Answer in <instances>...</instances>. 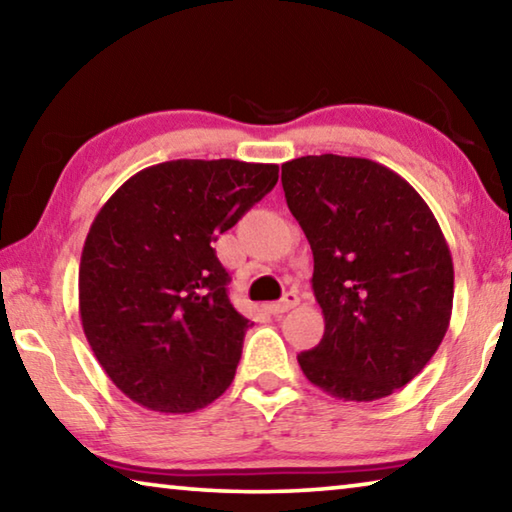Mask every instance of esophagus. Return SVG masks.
I'll use <instances>...</instances> for the list:
<instances>
[{"mask_svg":"<svg viewBox=\"0 0 512 512\" xmlns=\"http://www.w3.org/2000/svg\"><path fill=\"white\" fill-rule=\"evenodd\" d=\"M300 302V298L296 296V293H287L280 302H268V305H264V309L268 311V314H284V311L293 309Z\"/></svg>","mask_w":512,"mask_h":512,"instance_id":"34e87169","label":"esophagus"}]
</instances>
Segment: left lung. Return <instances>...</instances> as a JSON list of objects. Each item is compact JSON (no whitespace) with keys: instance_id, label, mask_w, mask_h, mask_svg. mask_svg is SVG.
Instances as JSON below:
<instances>
[{"instance_id":"obj_1","label":"left lung","mask_w":512,"mask_h":512,"mask_svg":"<svg viewBox=\"0 0 512 512\" xmlns=\"http://www.w3.org/2000/svg\"><path fill=\"white\" fill-rule=\"evenodd\" d=\"M291 214L314 253L325 334L298 363L345 402L393 395L427 366L452 318L454 264L422 196L384 164L305 155L282 164Z\"/></svg>"}]
</instances>
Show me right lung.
<instances>
[{
	"label": "right lung",
	"mask_w": 512,
	"mask_h": 512,
	"mask_svg": "<svg viewBox=\"0 0 512 512\" xmlns=\"http://www.w3.org/2000/svg\"><path fill=\"white\" fill-rule=\"evenodd\" d=\"M277 164L171 160L128 178L94 216L79 314L121 393L158 413L205 409L235 379L248 318L212 241L277 183Z\"/></svg>",
	"instance_id": "right-lung-1"
}]
</instances>
